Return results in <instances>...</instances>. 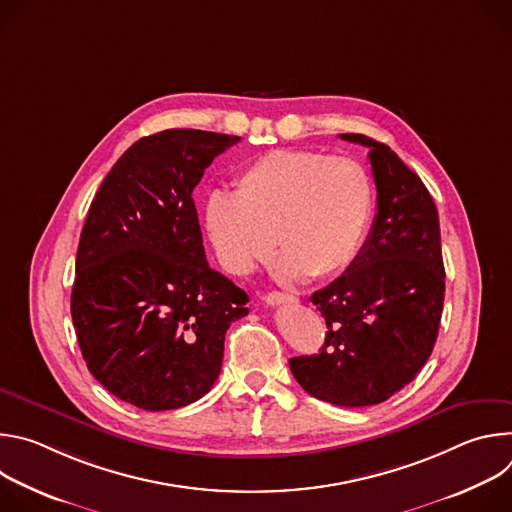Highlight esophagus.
<instances>
[{
  "label": "esophagus",
  "instance_id": "1",
  "mask_svg": "<svg viewBox=\"0 0 512 512\" xmlns=\"http://www.w3.org/2000/svg\"><path fill=\"white\" fill-rule=\"evenodd\" d=\"M265 302L269 306H281V304H296L298 298L296 296H289V294H283V291H271V294H267Z\"/></svg>",
  "mask_w": 512,
  "mask_h": 512
}]
</instances>
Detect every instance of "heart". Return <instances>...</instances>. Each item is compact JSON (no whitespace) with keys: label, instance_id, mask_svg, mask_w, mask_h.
<instances>
[{"label":"heart","instance_id":"1","mask_svg":"<svg viewBox=\"0 0 512 512\" xmlns=\"http://www.w3.org/2000/svg\"><path fill=\"white\" fill-rule=\"evenodd\" d=\"M373 204V182L356 160L275 150L239 174L235 196H208L204 229L218 263L235 275L251 273L279 243L283 279L330 277L358 255Z\"/></svg>","mask_w":512,"mask_h":512}]
</instances>
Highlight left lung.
<instances>
[{
  "mask_svg": "<svg viewBox=\"0 0 512 512\" xmlns=\"http://www.w3.org/2000/svg\"><path fill=\"white\" fill-rule=\"evenodd\" d=\"M377 186L367 243L346 271L310 298L326 320L318 354L289 358L306 393L340 407L387 401L427 362L440 330L446 271L440 218L421 178L389 145L360 133Z\"/></svg>",
  "mask_w": 512,
  "mask_h": 512,
  "instance_id": "1",
  "label": "left lung"
}]
</instances>
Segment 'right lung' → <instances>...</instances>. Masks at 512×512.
<instances>
[{
  "mask_svg": "<svg viewBox=\"0 0 512 512\" xmlns=\"http://www.w3.org/2000/svg\"><path fill=\"white\" fill-rule=\"evenodd\" d=\"M241 137L166 129L117 160L77 251L72 324L91 375L115 397L168 411L206 395L249 296L204 255L192 190Z\"/></svg>",
  "mask_w": 512,
  "mask_h": 512,
  "instance_id": "1",
  "label": "right lung"
}]
</instances>
